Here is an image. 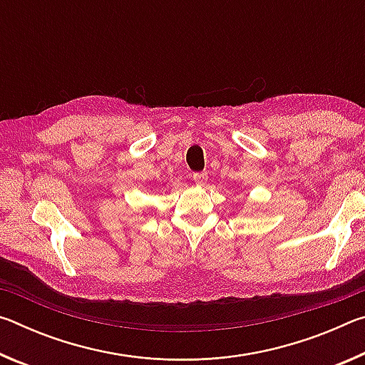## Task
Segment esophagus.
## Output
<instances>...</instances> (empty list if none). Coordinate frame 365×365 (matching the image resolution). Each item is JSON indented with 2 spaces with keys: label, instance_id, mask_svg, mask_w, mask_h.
<instances>
[{
  "label": "esophagus",
  "instance_id": "34e87169",
  "mask_svg": "<svg viewBox=\"0 0 365 365\" xmlns=\"http://www.w3.org/2000/svg\"><path fill=\"white\" fill-rule=\"evenodd\" d=\"M206 180H207L206 172H195V174H193V182L196 185H205Z\"/></svg>",
  "mask_w": 365,
  "mask_h": 365
}]
</instances>
